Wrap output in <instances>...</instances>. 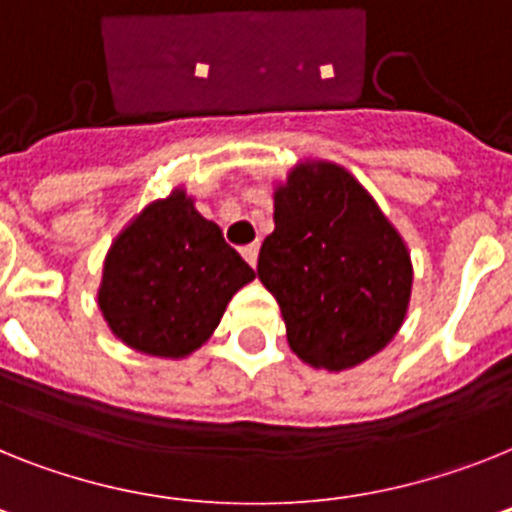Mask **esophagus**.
Masks as SVG:
<instances>
[{
	"label": "esophagus",
	"instance_id": "esophagus-1",
	"mask_svg": "<svg viewBox=\"0 0 512 512\" xmlns=\"http://www.w3.org/2000/svg\"><path fill=\"white\" fill-rule=\"evenodd\" d=\"M257 252H260V244H247V247H242V257L252 268L257 265Z\"/></svg>",
	"mask_w": 512,
	"mask_h": 512
}]
</instances>
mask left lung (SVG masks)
<instances>
[{"instance_id":"left-lung-1","label":"left lung","mask_w":512,"mask_h":512,"mask_svg":"<svg viewBox=\"0 0 512 512\" xmlns=\"http://www.w3.org/2000/svg\"><path fill=\"white\" fill-rule=\"evenodd\" d=\"M273 221L257 276L291 351L343 372L385 349L409 312L414 268L375 197L338 163L302 161L273 190Z\"/></svg>"}]
</instances>
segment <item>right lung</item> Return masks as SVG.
<instances>
[{
	"label": "right lung",
	"mask_w": 512,
	"mask_h": 512,
	"mask_svg": "<svg viewBox=\"0 0 512 512\" xmlns=\"http://www.w3.org/2000/svg\"><path fill=\"white\" fill-rule=\"evenodd\" d=\"M255 278L184 187L153 200L111 242L98 309L124 346L184 359L218 328L226 304Z\"/></svg>",
	"instance_id": "obj_1"
}]
</instances>
